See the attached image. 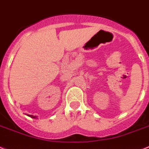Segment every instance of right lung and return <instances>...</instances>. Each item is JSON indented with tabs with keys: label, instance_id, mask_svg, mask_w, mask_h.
I'll return each instance as SVG.
<instances>
[{
	"label": "right lung",
	"instance_id": "add662e5",
	"mask_svg": "<svg viewBox=\"0 0 149 149\" xmlns=\"http://www.w3.org/2000/svg\"><path fill=\"white\" fill-rule=\"evenodd\" d=\"M27 116H29V117L33 118V119H36V118H37V116H33V115H29V114H28Z\"/></svg>",
	"mask_w": 149,
	"mask_h": 149
}]
</instances>
